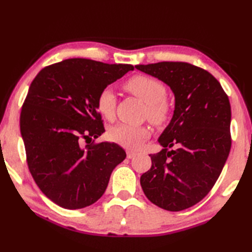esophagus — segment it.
<instances>
[{
    "label": "esophagus",
    "mask_w": 252,
    "mask_h": 252,
    "mask_svg": "<svg viewBox=\"0 0 252 252\" xmlns=\"http://www.w3.org/2000/svg\"><path fill=\"white\" fill-rule=\"evenodd\" d=\"M135 156H136V153L132 152V151H127V152H126V157L129 158V159H131V158H133V157H135Z\"/></svg>",
    "instance_id": "1"
}]
</instances>
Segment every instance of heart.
Instances as JSON below:
<instances>
[{
    "mask_svg": "<svg viewBox=\"0 0 252 252\" xmlns=\"http://www.w3.org/2000/svg\"><path fill=\"white\" fill-rule=\"evenodd\" d=\"M126 89L136 97L142 99L146 106V116L149 121L155 125L167 120L170 107L165 100L167 90L159 80L147 76H135L126 83ZM116 95L110 88H105L98 94L96 107L99 114L106 119H111L116 110ZM109 138L119 145L129 148L138 149L149 135V131L145 126H136L120 123L109 130Z\"/></svg>",
    "mask_w": 252,
    "mask_h": 252,
    "instance_id": "heart-1",
    "label": "heart"
}]
</instances>
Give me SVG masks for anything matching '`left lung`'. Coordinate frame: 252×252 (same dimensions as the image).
Segmentation results:
<instances>
[{
	"instance_id": "8db88e82",
	"label": "left lung",
	"mask_w": 252,
	"mask_h": 252,
	"mask_svg": "<svg viewBox=\"0 0 252 252\" xmlns=\"http://www.w3.org/2000/svg\"><path fill=\"white\" fill-rule=\"evenodd\" d=\"M174 94L172 119L149 155L152 168L141 176L144 194L168 211L192 207L207 196L225 164L232 140L231 105L220 82L207 70L183 62L137 65ZM178 145L175 151L167 147Z\"/></svg>"
}]
</instances>
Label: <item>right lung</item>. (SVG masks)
<instances>
[{
    "label": "right lung",
    "instance_id": "obj_1",
    "mask_svg": "<svg viewBox=\"0 0 252 252\" xmlns=\"http://www.w3.org/2000/svg\"><path fill=\"white\" fill-rule=\"evenodd\" d=\"M133 69L70 58L42 69L32 81L21 108V137L32 178L56 205L74 210L97 201L126 159L116 143H81L105 132L96 107L100 91Z\"/></svg>",
    "mask_w": 252,
    "mask_h": 252
}]
</instances>
